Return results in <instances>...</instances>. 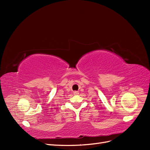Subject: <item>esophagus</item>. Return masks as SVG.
<instances>
[{
	"label": "esophagus",
	"instance_id": "1",
	"mask_svg": "<svg viewBox=\"0 0 150 150\" xmlns=\"http://www.w3.org/2000/svg\"><path fill=\"white\" fill-rule=\"evenodd\" d=\"M73 93H74L75 95H77V94H79V91H75L74 92H73Z\"/></svg>",
	"mask_w": 150,
	"mask_h": 150
}]
</instances>
